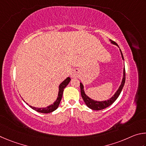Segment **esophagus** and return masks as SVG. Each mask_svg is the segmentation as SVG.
<instances>
[{
  "instance_id": "1",
  "label": "esophagus",
  "mask_w": 146,
  "mask_h": 146,
  "mask_svg": "<svg viewBox=\"0 0 146 146\" xmlns=\"http://www.w3.org/2000/svg\"><path fill=\"white\" fill-rule=\"evenodd\" d=\"M79 75H80V72L78 70V69H75L74 70L72 71V72L71 73V77L72 78H78Z\"/></svg>"
}]
</instances>
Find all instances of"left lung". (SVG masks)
Returning a JSON list of instances; mask_svg holds the SVG:
<instances>
[{"mask_svg":"<svg viewBox=\"0 0 146 146\" xmlns=\"http://www.w3.org/2000/svg\"><path fill=\"white\" fill-rule=\"evenodd\" d=\"M110 41L111 43L113 45H117V47L119 48L118 45L117 44V43H115L113 41H112L111 40H110ZM120 52H121V56L122 60H124V57L123 55H122V51L120 49ZM125 80H126V74H125V67L123 68V76H122V81L121 85H120L119 87L118 88V90L116 91V92L114 94V95L111 97V98H110L108 100H105V101H96V100H94V99H91L90 98H89L88 96H86V94L85 92V90H84V86L83 85L82 83H80V88H81V97L83 99L84 102L86 104V105L89 108H90L92 110H103L104 108H107L111 105V104H113L115 101H116V99L118 98V97L119 96L120 94L121 93V91L122 90V88L124 87V83H125Z\"/></svg>","mask_w":146,"mask_h":146,"instance_id":"obj_1","label":"left lung"}]
</instances>
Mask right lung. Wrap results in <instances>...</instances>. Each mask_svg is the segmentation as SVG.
Listing matches in <instances>:
<instances>
[{
    "label": "right lung",
    "mask_w": 146,
    "mask_h": 146,
    "mask_svg": "<svg viewBox=\"0 0 146 146\" xmlns=\"http://www.w3.org/2000/svg\"><path fill=\"white\" fill-rule=\"evenodd\" d=\"M70 80H71L70 78L69 77L66 78L65 80H64L60 85H59L58 98H57V99H56V100L54 102L53 104H51L50 105L45 107V108H36V107H34L32 106H29L32 109L38 112H40V113H50V112H52L54 110H56L58 108L59 105H60V101L61 100V98H62L64 88H65L66 86L68 85V84L70 83ZM23 101L25 102L24 99H23Z\"/></svg>",
    "instance_id": "add662e5"
}]
</instances>
